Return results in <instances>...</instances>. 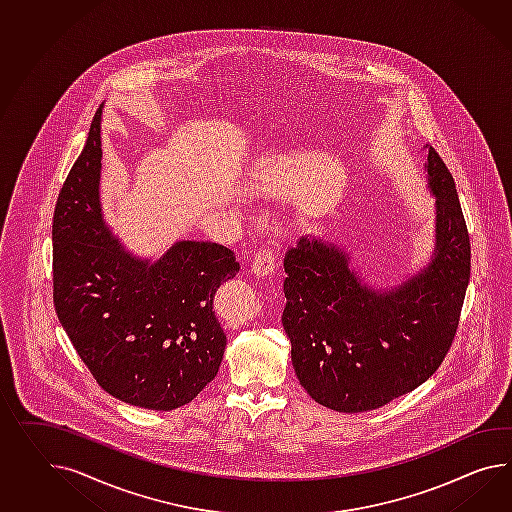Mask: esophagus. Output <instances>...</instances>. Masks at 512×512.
<instances>
[{
	"instance_id": "1",
	"label": "esophagus",
	"mask_w": 512,
	"mask_h": 512,
	"mask_svg": "<svg viewBox=\"0 0 512 512\" xmlns=\"http://www.w3.org/2000/svg\"><path fill=\"white\" fill-rule=\"evenodd\" d=\"M276 265L275 252H271L269 249L258 250V254L254 256L252 260V273L258 276V278H267V276L273 275Z\"/></svg>"
}]
</instances>
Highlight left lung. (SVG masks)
Listing matches in <instances>:
<instances>
[{
	"instance_id": "obj_1",
	"label": "left lung",
	"mask_w": 512,
	"mask_h": 512,
	"mask_svg": "<svg viewBox=\"0 0 512 512\" xmlns=\"http://www.w3.org/2000/svg\"><path fill=\"white\" fill-rule=\"evenodd\" d=\"M434 254L416 275L375 289L345 250L304 236L286 252L282 325L302 388L319 405L367 412L416 390L444 362L470 282V236L451 172L433 146Z\"/></svg>"
}]
</instances>
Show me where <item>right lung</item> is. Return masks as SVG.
<instances>
[{"instance_id":"add662e5","label":"right lung","mask_w":512,"mask_h":512,"mask_svg":"<svg viewBox=\"0 0 512 512\" xmlns=\"http://www.w3.org/2000/svg\"><path fill=\"white\" fill-rule=\"evenodd\" d=\"M100 122L102 105L55 204L53 304L107 394L167 412L217 377L226 336L213 299L239 263L208 241H176L156 262L122 247L100 202Z\"/></svg>"}]
</instances>
